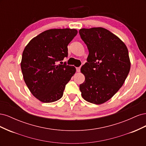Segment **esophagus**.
<instances>
[{"instance_id":"34e87169","label":"esophagus","mask_w":146,"mask_h":146,"mask_svg":"<svg viewBox=\"0 0 146 146\" xmlns=\"http://www.w3.org/2000/svg\"><path fill=\"white\" fill-rule=\"evenodd\" d=\"M80 67H78V68H76V70H77V72H80Z\"/></svg>"}]
</instances>
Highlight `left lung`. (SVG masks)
<instances>
[{
	"label": "left lung",
	"instance_id": "1",
	"mask_svg": "<svg viewBox=\"0 0 146 146\" xmlns=\"http://www.w3.org/2000/svg\"><path fill=\"white\" fill-rule=\"evenodd\" d=\"M79 34L87 46V62L81 68L85 80L80 85L83 98L102 104L115 94L129 73L130 61L125 44L109 30L82 29Z\"/></svg>",
	"mask_w": 146,
	"mask_h": 146
}]
</instances>
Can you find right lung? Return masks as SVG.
<instances>
[{
	"mask_svg": "<svg viewBox=\"0 0 146 146\" xmlns=\"http://www.w3.org/2000/svg\"><path fill=\"white\" fill-rule=\"evenodd\" d=\"M77 34L76 29L48 30L25 47L21 63L24 80L41 102L50 103L62 98L66 84L76 73V68L62 61L68 56V46Z\"/></svg>",
	"mask_w": 146,
	"mask_h": 146,
	"instance_id": "right-lung-1",
	"label": "right lung"
}]
</instances>
